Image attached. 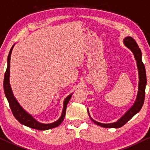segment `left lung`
Returning <instances> with one entry per match:
<instances>
[{
    "label": "left lung",
    "mask_w": 150,
    "mask_h": 150,
    "mask_svg": "<svg viewBox=\"0 0 150 150\" xmlns=\"http://www.w3.org/2000/svg\"><path fill=\"white\" fill-rule=\"evenodd\" d=\"M123 44L127 49H129L132 52L137 62V66L138 68V72H139V90L137 98L134 103V104L129 108V109L123 115L120 119H118L116 122L111 123H102L96 121L93 119L91 118L88 109H87L88 113L90 118L93 121L95 124L99 125L101 127H107V128H119L124 125L129 119L132 118L136 114H137L140 111L142 108L143 103H144L145 95V87L147 84V78L146 73H145V68L142 62V53H141V49H139L137 43L132 37L127 36L123 39Z\"/></svg>",
    "instance_id": "8db88e82"
}]
</instances>
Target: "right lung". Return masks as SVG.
<instances>
[{
  "label": "right lung",
  "instance_id": "obj_1",
  "mask_svg": "<svg viewBox=\"0 0 150 150\" xmlns=\"http://www.w3.org/2000/svg\"><path fill=\"white\" fill-rule=\"evenodd\" d=\"M15 44L12 46L11 50H10L9 55H8L7 57V67L6 72L5 73V77H4V91H5V94L6 96V98L7 99L8 102H9L10 108H11V111L13 116L18 121H19L21 124L25 125L26 126L31 127V128L38 129V130H47V129L54 128L59 126L62 122L64 119L66 115V110H67V106L68 103L69 102L70 99H71L72 95H68L66 99L64 101V105H63V110L62 112L61 117H59L58 120L53 123H42L38 121L36 119L33 118L32 115H30L27 112V111L25 110L23 108V107L20 105V103L18 102V101L16 99V97L13 95L12 90H11V86L9 83V76H10V59H11V52H12L13 48L14 47Z\"/></svg>",
  "mask_w": 150,
  "mask_h": 150
}]
</instances>
